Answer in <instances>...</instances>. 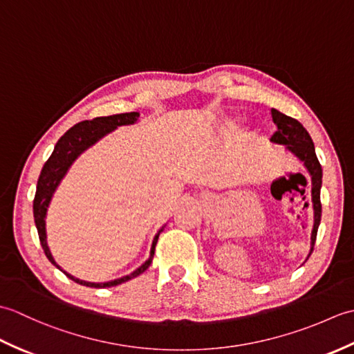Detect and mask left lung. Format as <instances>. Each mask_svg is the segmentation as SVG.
Segmentation results:
<instances>
[{"instance_id":"1","label":"left lung","mask_w":354,"mask_h":354,"mask_svg":"<svg viewBox=\"0 0 354 354\" xmlns=\"http://www.w3.org/2000/svg\"><path fill=\"white\" fill-rule=\"evenodd\" d=\"M272 120L277 126V132L270 137V141L275 145H284L286 149L295 155L299 161H303L304 167L312 176V204L315 213V223L312 231V251L315 242H317L318 227L321 222V184H322V169L315 153V146L303 124L298 120L284 115L283 112L277 109H270Z\"/></svg>"}]
</instances>
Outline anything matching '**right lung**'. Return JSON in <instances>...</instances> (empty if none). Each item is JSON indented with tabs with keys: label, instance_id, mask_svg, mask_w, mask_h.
<instances>
[{
	"label": "right lung",
	"instance_id": "obj_1",
	"mask_svg": "<svg viewBox=\"0 0 354 354\" xmlns=\"http://www.w3.org/2000/svg\"><path fill=\"white\" fill-rule=\"evenodd\" d=\"M138 117H140L138 112H126V114H115V115H109V117H97L93 120H85V122L74 124L71 129L66 131L62 137L59 138L51 156L48 158L47 162L44 164L39 179H37V185H36V194L33 199V216H35V223L37 228V234H39L42 250H44L45 255H47V259L57 269H61V266H59L55 261V259H53V255H51V252L48 250V245H47V234H45V216H47V208H48L53 193H55V190L57 189L59 183H61V179L65 176V173L70 169L73 161L76 160V158L82 152H84V150H86L89 146H93L95 141H99L106 133L114 131L115 127L135 123L138 120ZM160 232H158L153 239L149 260L146 263H142V265L137 270H133L132 274L118 278V280L106 281V283H89V281L79 280V278L66 274L64 269H61V270L66 277L71 278L73 281H76L82 286H89V288L100 289V288H111V286L122 284L127 280H131V278L138 277L150 266V263H152V259H153V254H155V246L158 242V237H160Z\"/></svg>",
	"mask_w": 354,
	"mask_h": 354
}]
</instances>
